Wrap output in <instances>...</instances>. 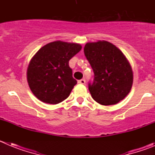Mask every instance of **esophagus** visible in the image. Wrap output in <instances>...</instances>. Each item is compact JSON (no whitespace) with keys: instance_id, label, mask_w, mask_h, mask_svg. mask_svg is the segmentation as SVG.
Wrapping results in <instances>:
<instances>
[{"instance_id":"1","label":"esophagus","mask_w":155,"mask_h":155,"mask_svg":"<svg viewBox=\"0 0 155 155\" xmlns=\"http://www.w3.org/2000/svg\"><path fill=\"white\" fill-rule=\"evenodd\" d=\"M85 79H81V80H79L78 81V84H85Z\"/></svg>"}]
</instances>
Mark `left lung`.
<instances>
[{"mask_svg":"<svg viewBox=\"0 0 155 155\" xmlns=\"http://www.w3.org/2000/svg\"><path fill=\"white\" fill-rule=\"evenodd\" d=\"M84 53L94 72L93 82L88 83L93 99L103 105L124 99L133 84L132 68L124 53L107 41L87 42Z\"/></svg>","mask_w":155,"mask_h":155,"instance_id":"8db88e82","label":"left lung"}]
</instances>
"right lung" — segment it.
Instances as JSON below:
<instances>
[{
    "label": "right lung",
    "mask_w": 155,
    "mask_h": 155,
    "mask_svg": "<svg viewBox=\"0 0 155 155\" xmlns=\"http://www.w3.org/2000/svg\"><path fill=\"white\" fill-rule=\"evenodd\" d=\"M81 50V46L78 43L55 41L35 53L28 64L27 80L38 99L58 104L69 96L77 84L69 61Z\"/></svg>",
    "instance_id": "obj_1"
}]
</instances>
